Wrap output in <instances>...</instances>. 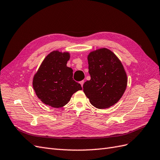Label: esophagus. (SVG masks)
<instances>
[{
  "label": "esophagus",
  "mask_w": 160,
  "mask_h": 160,
  "mask_svg": "<svg viewBox=\"0 0 160 160\" xmlns=\"http://www.w3.org/2000/svg\"><path fill=\"white\" fill-rule=\"evenodd\" d=\"M84 80H82V81H80V84H81L82 87H83V84H84Z\"/></svg>",
  "instance_id": "1"
}]
</instances>
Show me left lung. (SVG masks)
<instances>
[{
  "mask_svg": "<svg viewBox=\"0 0 160 160\" xmlns=\"http://www.w3.org/2000/svg\"><path fill=\"white\" fill-rule=\"evenodd\" d=\"M90 80L83 85V90L96 108L104 109L116 104L124 94L127 76L116 55L107 48L90 52L88 56Z\"/></svg>",
  "mask_w": 160,
  "mask_h": 160,
  "instance_id": "8db88e82",
  "label": "left lung"
}]
</instances>
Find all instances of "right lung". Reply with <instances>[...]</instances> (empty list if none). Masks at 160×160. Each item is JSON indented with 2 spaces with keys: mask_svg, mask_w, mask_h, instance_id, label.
<instances>
[{
  "mask_svg": "<svg viewBox=\"0 0 160 160\" xmlns=\"http://www.w3.org/2000/svg\"><path fill=\"white\" fill-rule=\"evenodd\" d=\"M68 52L53 51L42 62L34 75L33 87L42 102L54 108L65 106L81 85L73 80V70L67 66Z\"/></svg>",
  "mask_w": 160,
  "mask_h": 160,
  "instance_id": "obj_1",
  "label": "right lung"
}]
</instances>
